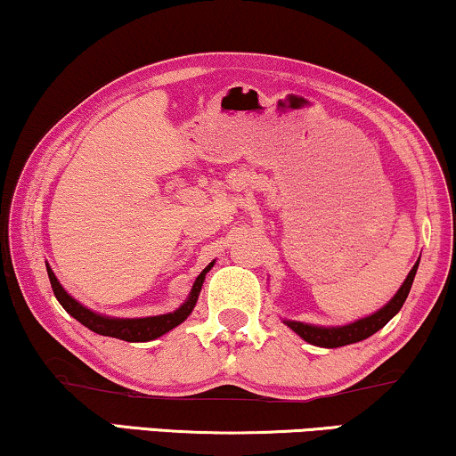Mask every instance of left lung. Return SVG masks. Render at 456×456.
I'll list each match as a JSON object with an SVG mask.
<instances>
[{"label": "left lung", "instance_id": "1", "mask_svg": "<svg viewBox=\"0 0 456 456\" xmlns=\"http://www.w3.org/2000/svg\"><path fill=\"white\" fill-rule=\"evenodd\" d=\"M418 266H419V260L415 262L413 268L407 274V279L403 281V285L399 287V291L395 293V297L390 299L387 305H382L380 310L370 314V316L355 320V322H349L343 326H318V324L297 322V320H283V322L289 326L295 335H299L305 343L316 345V347L335 349V347H345V345L363 341V338L374 335V332L380 330L390 318L399 314L403 304H405L409 291H411Z\"/></svg>", "mask_w": 456, "mask_h": 456}]
</instances>
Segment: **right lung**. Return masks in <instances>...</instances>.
Segmentation results:
<instances>
[{
    "label": "right lung",
    "mask_w": 456,
    "mask_h": 456,
    "mask_svg": "<svg viewBox=\"0 0 456 456\" xmlns=\"http://www.w3.org/2000/svg\"><path fill=\"white\" fill-rule=\"evenodd\" d=\"M213 266L215 262H210V265L198 274L194 285H191L188 299H185L175 312L161 314V316H146V318H115V316H105V314L88 310L85 304H80L78 299H74L72 295L63 289L49 265H47V274L51 281V289H53L55 297L61 304L63 310H66L72 318L78 320L80 324H85L86 329L97 332V335L121 338V341H127V343H144V341H152V338L163 337L165 332L173 330L175 326L182 324L183 320L190 316L198 301V295H200L204 279H207V273Z\"/></svg>",
    "instance_id": "1"
}]
</instances>
